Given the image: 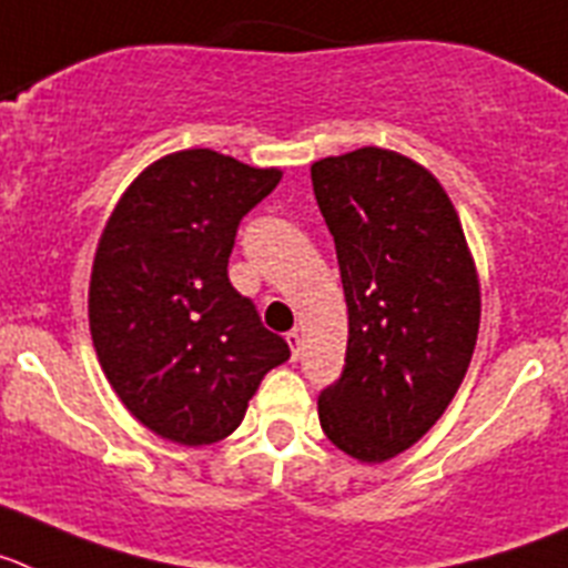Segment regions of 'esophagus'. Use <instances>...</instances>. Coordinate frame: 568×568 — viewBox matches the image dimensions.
I'll list each match as a JSON object with an SVG mask.
<instances>
[{
    "mask_svg": "<svg viewBox=\"0 0 568 568\" xmlns=\"http://www.w3.org/2000/svg\"><path fill=\"white\" fill-rule=\"evenodd\" d=\"M285 339H288L291 359H297L300 357V345H303V337H300V332H288V334H285Z\"/></svg>",
    "mask_w": 568,
    "mask_h": 568,
    "instance_id": "esophagus-1",
    "label": "esophagus"
}]
</instances>
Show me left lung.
<instances>
[{
  "mask_svg": "<svg viewBox=\"0 0 568 568\" xmlns=\"http://www.w3.org/2000/svg\"><path fill=\"white\" fill-rule=\"evenodd\" d=\"M312 182L348 305L345 366L320 394V426L345 455L383 463L440 420L466 377L475 260L440 182L397 151L325 156Z\"/></svg>",
  "mask_w": 568,
  "mask_h": 568,
  "instance_id": "8db88e82",
  "label": "left lung"
}]
</instances>
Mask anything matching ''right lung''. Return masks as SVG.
Here are the masks:
<instances>
[{
	"mask_svg": "<svg viewBox=\"0 0 568 568\" xmlns=\"http://www.w3.org/2000/svg\"><path fill=\"white\" fill-rule=\"evenodd\" d=\"M283 180L209 148L136 176L97 245L88 320L100 366L142 426L180 446L223 440L260 379L291 357L229 280L240 220Z\"/></svg>",
	"mask_w": 568,
	"mask_h": 568,
	"instance_id": "add662e5",
	"label": "right lung"
}]
</instances>
